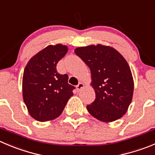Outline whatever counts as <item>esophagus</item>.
Segmentation results:
<instances>
[{"label": "esophagus", "instance_id": "obj_1", "mask_svg": "<svg viewBox=\"0 0 155 155\" xmlns=\"http://www.w3.org/2000/svg\"><path fill=\"white\" fill-rule=\"evenodd\" d=\"M84 87V84L83 83H79L77 85V87H77V90H78V91H80L81 90L82 88Z\"/></svg>", "mask_w": 155, "mask_h": 155}]
</instances>
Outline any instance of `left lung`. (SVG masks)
<instances>
[{"mask_svg": "<svg viewBox=\"0 0 155 155\" xmlns=\"http://www.w3.org/2000/svg\"><path fill=\"white\" fill-rule=\"evenodd\" d=\"M74 52L91 72L96 98L87 106L88 112L106 123L120 119L133 95V78L127 61L116 49L101 45L77 48Z\"/></svg>", "mask_w": 155, "mask_h": 155, "instance_id": "left-lung-1", "label": "left lung"}]
</instances>
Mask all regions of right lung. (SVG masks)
Wrapping results in <instances>:
<instances>
[{"instance_id": "right-lung-1", "label": "right lung", "mask_w": 155, "mask_h": 155, "mask_svg": "<svg viewBox=\"0 0 155 155\" xmlns=\"http://www.w3.org/2000/svg\"><path fill=\"white\" fill-rule=\"evenodd\" d=\"M68 47L48 45L32 57L24 69L23 97L29 114L39 122L61 115L75 87L68 83V74L58 73L56 65Z\"/></svg>"}]
</instances>
